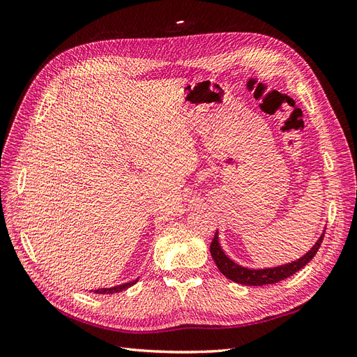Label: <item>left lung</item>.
<instances>
[{
	"label": "left lung",
	"instance_id": "1",
	"mask_svg": "<svg viewBox=\"0 0 357 357\" xmlns=\"http://www.w3.org/2000/svg\"><path fill=\"white\" fill-rule=\"evenodd\" d=\"M323 235H325V231L321 232L319 236V240L312 244L310 250L302 255L296 261H291L283 265L278 266H269V268H247L240 264L234 262L232 259L223 252V248L219 241V231H215L214 238L210 245V253L215 266L219 268V271L226 277L229 278L231 282L244 284V286H265V284H274L282 282V280L294 275L298 273L299 269L304 268L312 257L316 256L319 247L321 244Z\"/></svg>",
	"mask_w": 357,
	"mask_h": 357
}]
</instances>
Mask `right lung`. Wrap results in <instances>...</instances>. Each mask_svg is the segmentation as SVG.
I'll return each mask as SVG.
<instances>
[{
    "label": "right lung",
    "mask_w": 357,
    "mask_h": 357,
    "mask_svg": "<svg viewBox=\"0 0 357 357\" xmlns=\"http://www.w3.org/2000/svg\"><path fill=\"white\" fill-rule=\"evenodd\" d=\"M137 282H138V278L132 280V282H129V283L117 284V286H113V287H101V289H95V290H93V294H100V295H113V294H119V291L126 290L128 287L134 286Z\"/></svg>",
    "instance_id": "1"
}]
</instances>
